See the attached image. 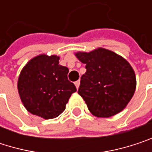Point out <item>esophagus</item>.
<instances>
[{"label":"esophagus","mask_w":152,"mask_h":152,"mask_svg":"<svg viewBox=\"0 0 152 152\" xmlns=\"http://www.w3.org/2000/svg\"><path fill=\"white\" fill-rule=\"evenodd\" d=\"M75 85H76V89H78L79 88V86H80V81L78 80V81H76V82H75Z\"/></svg>","instance_id":"obj_1"}]
</instances>
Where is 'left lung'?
<instances>
[{
    "mask_svg": "<svg viewBox=\"0 0 152 152\" xmlns=\"http://www.w3.org/2000/svg\"><path fill=\"white\" fill-rule=\"evenodd\" d=\"M76 57L86 64L81 77L78 94L96 117L108 118L121 112L132 99L136 74L122 56L99 47L89 53L77 52Z\"/></svg>",
    "mask_w": 152,
    "mask_h": 152,
    "instance_id": "left-lung-1",
    "label": "left lung"
}]
</instances>
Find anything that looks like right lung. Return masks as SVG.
Segmentation results:
<instances>
[{"instance_id": "add662e5", "label": "right lung", "mask_w": 152, "mask_h": 152, "mask_svg": "<svg viewBox=\"0 0 152 152\" xmlns=\"http://www.w3.org/2000/svg\"><path fill=\"white\" fill-rule=\"evenodd\" d=\"M60 57L45 53L31 59L17 80V90L23 106L45 120L58 117L66 108L75 84L69 81L67 67L59 64Z\"/></svg>"}]
</instances>
